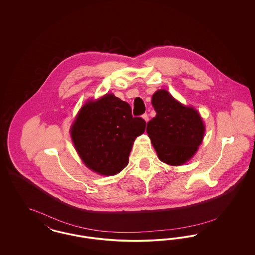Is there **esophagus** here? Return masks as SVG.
I'll use <instances>...</instances> for the list:
<instances>
[{"mask_svg": "<svg viewBox=\"0 0 255 255\" xmlns=\"http://www.w3.org/2000/svg\"><path fill=\"white\" fill-rule=\"evenodd\" d=\"M142 119H143L146 122H148V121H149V117H148L147 114H143V115H142Z\"/></svg>", "mask_w": 255, "mask_h": 255, "instance_id": "esophagus-1", "label": "esophagus"}]
</instances>
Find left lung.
<instances>
[{
  "label": "left lung",
  "instance_id": "obj_1",
  "mask_svg": "<svg viewBox=\"0 0 255 255\" xmlns=\"http://www.w3.org/2000/svg\"><path fill=\"white\" fill-rule=\"evenodd\" d=\"M152 105L157 115L147 123L146 132L158 158L169 165H182L203 141V120L198 111L182 105L166 90L153 95Z\"/></svg>",
  "mask_w": 255,
  "mask_h": 255
}]
</instances>
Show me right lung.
<instances>
[{"mask_svg": "<svg viewBox=\"0 0 255 255\" xmlns=\"http://www.w3.org/2000/svg\"><path fill=\"white\" fill-rule=\"evenodd\" d=\"M145 127L144 120L133 118L127 102L107 94L81 107L71 127V136L89 169L113 176L127 166L133 141Z\"/></svg>", "mask_w": 255, "mask_h": 255, "instance_id": "add662e5", "label": "right lung"}]
</instances>
